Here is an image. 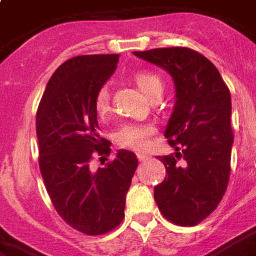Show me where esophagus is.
I'll use <instances>...</instances> for the list:
<instances>
[{
  "mask_svg": "<svg viewBox=\"0 0 256 256\" xmlns=\"http://www.w3.org/2000/svg\"><path fill=\"white\" fill-rule=\"evenodd\" d=\"M137 158H138V160L141 162V163H142V162L148 160V156L142 155V154H138V155H137Z\"/></svg>",
  "mask_w": 256,
  "mask_h": 256,
  "instance_id": "1",
  "label": "esophagus"
}]
</instances>
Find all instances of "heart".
Segmentation results:
<instances>
[{
	"instance_id": "heart-1",
	"label": "heart",
	"mask_w": 256,
	"mask_h": 256,
	"mask_svg": "<svg viewBox=\"0 0 256 256\" xmlns=\"http://www.w3.org/2000/svg\"><path fill=\"white\" fill-rule=\"evenodd\" d=\"M134 80L138 86L141 92L148 97L155 96L156 93H162L163 84L162 79L156 74L140 71L134 74ZM110 90L106 86H102L96 93L94 97V110L98 116H106L110 111ZM154 133V128L150 124H137V123H128L124 124L116 134V142L119 146L126 150H148L150 146V138Z\"/></svg>"
}]
</instances>
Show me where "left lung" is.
<instances>
[{"mask_svg": "<svg viewBox=\"0 0 256 256\" xmlns=\"http://www.w3.org/2000/svg\"><path fill=\"white\" fill-rule=\"evenodd\" d=\"M172 75L176 106L164 137L176 156H158L166 178L154 189L160 212L180 226L206 220L224 198L233 145L230 92L208 58L189 48L134 52Z\"/></svg>", "mask_w": 256, "mask_h": 256, "instance_id": "8db88e82", "label": "left lung"}]
</instances>
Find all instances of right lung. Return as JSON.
Here are the masks:
<instances>
[{"instance_id":"1","label":"right lung","mask_w":256,"mask_h":256,"mask_svg":"<svg viewBox=\"0 0 256 256\" xmlns=\"http://www.w3.org/2000/svg\"><path fill=\"white\" fill-rule=\"evenodd\" d=\"M118 62L119 54L64 62L49 79L36 111L38 160L49 198L68 225L89 236L104 234L122 222L138 166L133 152L119 150L104 167L90 168L94 156L111 154V142L98 134L94 97Z\"/></svg>"}]
</instances>
